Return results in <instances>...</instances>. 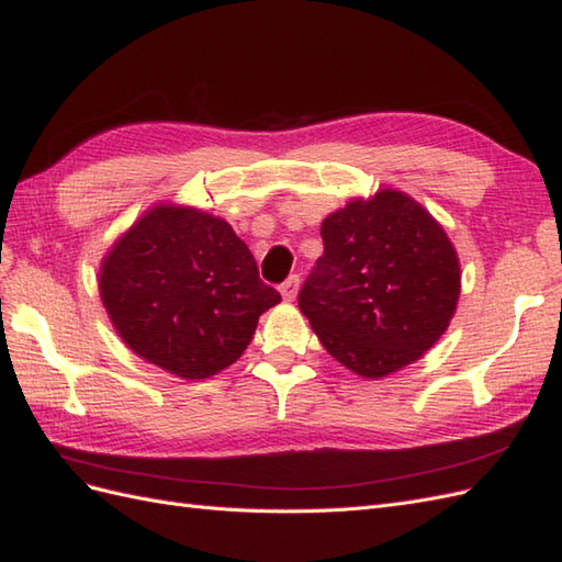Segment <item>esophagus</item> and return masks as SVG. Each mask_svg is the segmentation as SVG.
Returning a JSON list of instances; mask_svg holds the SVG:
<instances>
[{
  "instance_id": "esophagus-1",
  "label": "esophagus",
  "mask_w": 562,
  "mask_h": 562,
  "mask_svg": "<svg viewBox=\"0 0 562 562\" xmlns=\"http://www.w3.org/2000/svg\"><path fill=\"white\" fill-rule=\"evenodd\" d=\"M280 292H282V296L286 299V302H292V299H294L296 292H299V276H290V278H286V280L280 284Z\"/></svg>"
}]
</instances>
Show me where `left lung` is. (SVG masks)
I'll list each match as a JSON object with an SVG mask.
<instances>
[{
	"instance_id": "8db88e82",
	"label": "left lung",
	"mask_w": 562,
	"mask_h": 562,
	"mask_svg": "<svg viewBox=\"0 0 562 562\" xmlns=\"http://www.w3.org/2000/svg\"><path fill=\"white\" fill-rule=\"evenodd\" d=\"M321 237L299 308L342 367L383 378L438 342L458 306L460 263L419 203L383 189L325 217Z\"/></svg>"
}]
</instances>
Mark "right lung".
Returning a JSON list of instances; mask_svg holds the SVG:
<instances>
[{"instance_id": "add662e5", "label": "right lung", "mask_w": 562, "mask_h": 562, "mask_svg": "<svg viewBox=\"0 0 562 562\" xmlns=\"http://www.w3.org/2000/svg\"><path fill=\"white\" fill-rule=\"evenodd\" d=\"M100 296L122 340L179 378H207L241 357L258 316L280 302L225 220L158 205L112 246Z\"/></svg>"}]
</instances>
